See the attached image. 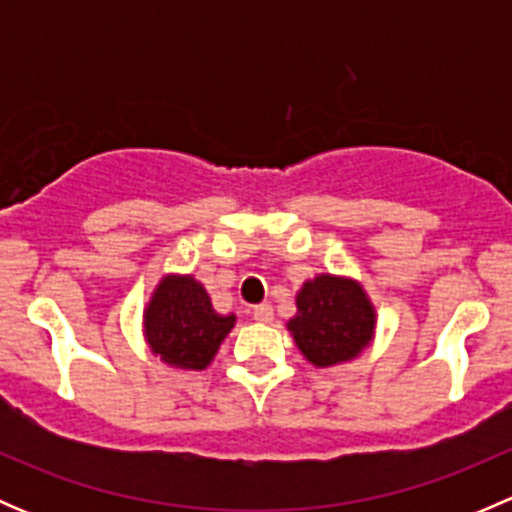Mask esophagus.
Returning a JSON list of instances; mask_svg holds the SVG:
<instances>
[{"label":"esophagus","mask_w":512,"mask_h":512,"mask_svg":"<svg viewBox=\"0 0 512 512\" xmlns=\"http://www.w3.org/2000/svg\"><path fill=\"white\" fill-rule=\"evenodd\" d=\"M252 317H255L257 322L267 324V322H272V319H275V309H272L270 304H257V307L252 309Z\"/></svg>","instance_id":"1"}]
</instances>
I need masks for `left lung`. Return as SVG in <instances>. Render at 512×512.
I'll list each match as a JSON object with an SVG mask.
<instances>
[{
  "mask_svg": "<svg viewBox=\"0 0 512 512\" xmlns=\"http://www.w3.org/2000/svg\"><path fill=\"white\" fill-rule=\"evenodd\" d=\"M376 314L361 285L344 277L319 275L297 294V314L289 319L299 352L314 366L354 359L374 337Z\"/></svg>",
  "mask_w": 512,
  "mask_h": 512,
  "instance_id": "left-lung-1",
  "label": "left lung"
}]
</instances>
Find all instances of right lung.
Returning a JSON list of instances; mask_svg holds the SVG:
<instances>
[{
	"instance_id": "1",
	"label": "right lung",
	"mask_w": 512,
	"mask_h": 512,
	"mask_svg": "<svg viewBox=\"0 0 512 512\" xmlns=\"http://www.w3.org/2000/svg\"><path fill=\"white\" fill-rule=\"evenodd\" d=\"M143 319L153 354L188 371L205 369L235 327V314L215 312L200 282L178 275L163 277Z\"/></svg>"
}]
</instances>
